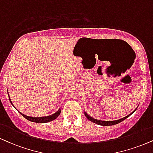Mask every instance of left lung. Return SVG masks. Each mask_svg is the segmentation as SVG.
Listing matches in <instances>:
<instances>
[{
    "label": "left lung",
    "mask_w": 153,
    "mask_h": 153,
    "mask_svg": "<svg viewBox=\"0 0 153 153\" xmlns=\"http://www.w3.org/2000/svg\"><path fill=\"white\" fill-rule=\"evenodd\" d=\"M136 109H137V108H136ZM136 109H135V110H134V111H135ZM134 111H133V112H134ZM132 113H131V114H132ZM131 114H130V115H131ZM130 115H128V116H126V117H123V118H121V119H120V120H114V121H103V120H96V119L93 118V117H91V116H90V115H88L87 113H85V115L86 117H87V118H88V120H91V121H92V122L96 123V124H97V125H100V126H113V125L117 124V123L122 122V121L124 120H126V118H128V117H129Z\"/></svg>",
    "instance_id": "8db88e82"
}]
</instances>
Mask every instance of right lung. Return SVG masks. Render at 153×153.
Instances as JSON below:
<instances>
[{
  "instance_id": "1",
  "label": "right lung",
  "mask_w": 153,
  "mask_h": 153,
  "mask_svg": "<svg viewBox=\"0 0 153 153\" xmlns=\"http://www.w3.org/2000/svg\"><path fill=\"white\" fill-rule=\"evenodd\" d=\"M9 100H10V102H11V100H10V97H9ZM12 104V102H11ZM20 113V112H19ZM60 113V110H58V111L56 112V113L53 114V115H49V116H45V117H29L27 116V115H25L24 114L20 113V114H21L23 116L26 118L28 120L31 121V122H34V123H48L50 122V121H52L53 120H55L59 116Z\"/></svg>"
}]
</instances>
